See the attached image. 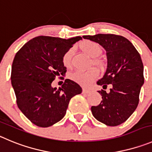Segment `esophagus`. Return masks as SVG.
<instances>
[{
	"label": "esophagus",
	"instance_id": "34e87169",
	"mask_svg": "<svg viewBox=\"0 0 152 152\" xmlns=\"http://www.w3.org/2000/svg\"><path fill=\"white\" fill-rule=\"evenodd\" d=\"M83 93L84 94H88L91 93V90L90 89H87V88H83Z\"/></svg>",
	"mask_w": 152,
	"mask_h": 152
}]
</instances>
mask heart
Returning <instances> with one entry per match:
<instances>
[{
	"instance_id": "obj_1",
	"label": "heart",
	"mask_w": 152,
	"mask_h": 152,
	"mask_svg": "<svg viewBox=\"0 0 152 152\" xmlns=\"http://www.w3.org/2000/svg\"><path fill=\"white\" fill-rule=\"evenodd\" d=\"M80 48L83 52L92 58L99 56L102 52V48L100 44L91 40H85L80 43ZM72 53L73 49H70L66 51L62 57V63L66 68H70L72 66ZM94 64L100 65V61L98 59H94ZM99 76V73L96 69H90L86 71L76 70L70 74V78L73 81L82 86H88L93 81L95 80Z\"/></svg>"
}]
</instances>
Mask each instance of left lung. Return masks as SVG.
I'll return each instance as SVG.
<instances>
[{"mask_svg": "<svg viewBox=\"0 0 152 152\" xmlns=\"http://www.w3.org/2000/svg\"><path fill=\"white\" fill-rule=\"evenodd\" d=\"M83 37L97 42L106 51L107 68L97 84L103 89L111 85L109 92L98 91L103 100L98 106H91L92 114L106 125H119L127 121L138 106L144 83L141 57L134 45L122 36L98 34Z\"/></svg>", "mask_w": 152, "mask_h": 152, "instance_id": "1", "label": "left lung"}]
</instances>
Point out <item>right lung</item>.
I'll return each mask as SVG.
<instances>
[{"label":"right lung","instance_id":"obj_1","mask_svg":"<svg viewBox=\"0 0 152 152\" xmlns=\"http://www.w3.org/2000/svg\"><path fill=\"white\" fill-rule=\"evenodd\" d=\"M81 37L62 39L49 36L33 38L15 55L11 83L16 103L22 113L35 125L48 127L61 121L66 114L69 100L82 93L75 82L65 79L59 89L52 87L56 76L64 75V54Z\"/></svg>","mask_w":152,"mask_h":152}]
</instances>
